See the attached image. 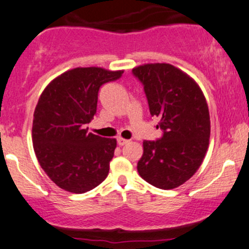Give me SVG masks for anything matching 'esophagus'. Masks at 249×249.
Here are the masks:
<instances>
[{"label": "esophagus", "instance_id": "1", "mask_svg": "<svg viewBox=\"0 0 249 249\" xmlns=\"http://www.w3.org/2000/svg\"><path fill=\"white\" fill-rule=\"evenodd\" d=\"M117 142H118V145H121V146H123V145H126L128 142V141H126V139H124V138H121V137L117 139Z\"/></svg>", "mask_w": 249, "mask_h": 249}]
</instances>
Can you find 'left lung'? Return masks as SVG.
<instances>
[{"label":"left lung","instance_id":"obj_1","mask_svg":"<svg viewBox=\"0 0 249 249\" xmlns=\"http://www.w3.org/2000/svg\"><path fill=\"white\" fill-rule=\"evenodd\" d=\"M133 75L144 85L151 116L159 119L162 137L142 142L137 165L145 181L161 190L186 182L204 160L211 136L210 111L192 77L168 63L136 67Z\"/></svg>","mask_w":249,"mask_h":249}]
</instances>
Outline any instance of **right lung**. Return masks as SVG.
<instances>
[{
	"mask_svg": "<svg viewBox=\"0 0 249 249\" xmlns=\"http://www.w3.org/2000/svg\"><path fill=\"white\" fill-rule=\"evenodd\" d=\"M123 70L75 68L43 90L33 121L34 151L47 176L62 190L85 193L104 181L117 141L88 132L97 111L98 91Z\"/></svg>",
	"mask_w": 249,
	"mask_h": 249,
	"instance_id": "1",
	"label": "right lung"
}]
</instances>
